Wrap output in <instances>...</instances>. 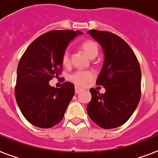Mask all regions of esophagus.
Returning <instances> with one entry per match:
<instances>
[{
    "label": "esophagus",
    "instance_id": "obj_1",
    "mask_svg": "<svg viewBox=\"0 0 158 158\" xmlns=\"http://www.w3.org/2000/svg\"><path fill=\"white\" fill-rule=\"evenodd\" d=\"M82 90H83L82 89L79 88V87H77V86H76V88H75V93L76 94H79L80 92H81Z\"/></svg>",
    "mask_w": 158,
    "mask_h": 158
}]
</instances>
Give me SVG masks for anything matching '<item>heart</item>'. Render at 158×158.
I'll return each mask as SVG.
<instances>
[{
    "mask_svg": "<svg viewBox=\"0 0 158 158\" xmlns=\"http://www.w3.org/2000/svg\"><path fill=\"white\" fill-rule=\"evenodd\" d=\"M81 48L87 56L91 59L95 58L98 54V46L97 43L92 40L83 42ZM61 60L64 66H69L70 64V54L69 51L66 50L64 52ZM94 77V73L91 70H78L70 76V80L78 86H84L88 82L93 80Z\"/></svg>",
    "mask_w": 158,
    "mask_h": 158,
    "instance_id": "b5f03b06",
    "label": "heart"
}]
</instances>
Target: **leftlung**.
<instances>
[{
  "mask_svg": "<svg viewBox=\"0 0 158 158\" xmlns=\"http://www.w3.org/2000/svg\"><path fill=\"white\" fill-rule=\"evenodd\" d=\"M88 33L103 49L105 60L96 82L106 92L89 89L92 98L87 105V113L102 128H115L128 120L140 102V64L132 49L118 35L98 30Z\"/></svg>",
  "mask_w": 158,
  "mask_h": 158,
  "instance_id": "obj_1",
  "label": "left lung"
}]
</instances>
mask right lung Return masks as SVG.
I'll return each instance as SVG.
<instances>
[{
  "label": "right lung",
  "mask_w": 158,
  "mask_h": 158,
  "mask_svg": "<svg viewBox=\"0 0 158 158\" xmlns=\"http://www.w3.org/2000/svg\"><path fill=\"white\" fill-rule=\"evenodd\" d=\"M81 31H52L34 40L21 57L17 70L15 98L28 122L50 128L62 120L75 94L74 85L64 82L60 88L49 85L62 71V55L69 43Z\"/></svg>",
  "instance_id": "obj_1"
}]
</instances>
